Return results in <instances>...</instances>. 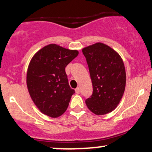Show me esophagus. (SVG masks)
Instances as JSON below:
<instances>
[{
    "label": "esophagus",
    "instance_id": "34e87169",
    "mask_svg": "<svg viewBox=\"0 0 152 152\" xmlns=\"http://www.w3.org/2000/svg\"><path fill=\"white\" fill-rule=\"evenodd\" d=\"M75 91H76V94H80V93H81V89H80L79 87L76 88V89H75Z\"/></svg>",
    "mask_w": 152,
    "mask_h": 152
}]
</instances>
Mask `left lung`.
Here are the masks:
<instances>
[{
    "label": "left lung",
    "instance_id": "left-lung-1",
    "mask_svg": "<svg viewBox=\"0 0 152 152\" xmlns=\"http://www.w3.org/2000/svg\"><path fill=\"white\" fill-rule=\"evenodd\" d=\"M89 67L93 93L86 99L89 110L97 115L107 114L119 104L126 88V74L120 55L101 42L83 48Z\"/></svg>",
    "mask_w": 152,
    "mask_h": 152
}]
</instances>
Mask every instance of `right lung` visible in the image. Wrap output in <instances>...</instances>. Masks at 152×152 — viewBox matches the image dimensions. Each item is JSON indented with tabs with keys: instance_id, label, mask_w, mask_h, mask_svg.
Instances as JSON below:
<instances>
[{
	"instance_id": "add662e5",
	"label": "right lung",
	"mask_w": 152,
	"mask_h": 152,
	"mask_svg": "<svg viewBox=\"0 0 152 152\" xmlns=\"http://www.w3.org/2000/svg\"><path fill=\"white\" fill-rule=\"evenodd\" d=\"M78 54L76 50L50 44L31 58L26 84L31 99L43 114L58 118L67 110L75 91L68 84L65 68Z\"/></svg>"
}]
</instances>
